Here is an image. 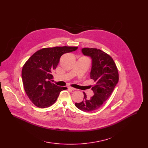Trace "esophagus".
Masks as SVG:
<instances>
[{"instance_id":"esophagus-1","label":"esophagus","mask_w":148,"mask_h":148,"mask_svg":"<svg viewBox=\"0 0 148 148\" xmlns=\"http://www.w3.org/2000/svg\"><path fill=\"white\" fill-rule=\"evenodd\" d=\"M68 89H69V90H73V91H75V90H76V89H75V88H73V87H68Z\"/></svg>"}]
</instances>
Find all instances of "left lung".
<instances>
[{"instance_id": "1", "label": "left lung", "mask_w": 148, "mask_h": 148, "mask_svg": "<svg viewBox=\"0 0 148 148\" xmlns=\"http://www.w3.org/2000/svg\"><path fill=\"white\" fill-rule=\"evenodd\" d=\"M81 51L92 59L90 78L95 82L91 88L94 95L88 99L84 92L83 101L75 105L81 111L91 112L100 108L110 97L118 82L119 74L114 60L106 53L93 48H84Z\"/></svg>"}]
</instances>
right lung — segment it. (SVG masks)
I'll use <instances>...</instances> for the list:
<instances>
[{"label": "right lung", "instance_id": "obj_1", "mask_svg": "<svg viewBox=\"0 0 148 148\" xmlns=\"http://www.w3.org/2000/svg\"><path fill=\"white\" fill-rule=\"evenodd\" d=\"M77 49L68 46L44 48L34 53L25 62L22 71L23 87L29 98L36 107H50L56 101L60 92L66 90V87L51 82V72L56 69L63 54Z\"/></svg>", "mask_w": 148, "mask_h": 148}]
</instances>
